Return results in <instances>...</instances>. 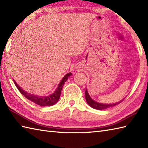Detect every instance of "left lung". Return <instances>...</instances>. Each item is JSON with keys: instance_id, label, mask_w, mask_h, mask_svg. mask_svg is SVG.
<instances>
[{"instance_id": "8db88e82", "label": "left lung", "mask_w": 148, "mask_h": 148, "mask_svg": "<svg viewBox=\"0 0 148 148\" xmlns=\"http://www.w3.org/2000/svg\"><path fill=\"white\" fill-rule=\"evenodd\" d=\"M85 98H86V100L87 103H88V105L92 107L93 109H99V110H102V109H108L109 108H111L112 106H114L118 104V103H121L123 100H121V102H119L117 103H99V102H97L95 100H93L91 97H90L88 93V91L87 90H86L85 91Z\"/></svg>"}]
</instances>
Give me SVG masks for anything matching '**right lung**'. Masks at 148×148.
<instances>
[{
    "label": "right lung",
    "mask_w": 148,
    "mask_h": 148,
    "mask_svg": "<svg viewBox=\"0 0 148 148\" xmlns=\"http://www.w3.org/2000/svg\"><path fill=\"white\" fill-rule=\"evenodd\" d=\"M71 72L66 74L65 76L63 77V79L60 81V83H59L58 87L56 88V89L54 92V93H53L51 95H49L48 96H38L27 93L23 89H21V88L18 85L17 83H16V81L14 79L13 81L16 86L17 87L18 90L20 91L22 95H24V97H26L27 99L31 100L32 102L40 106H50L55 104V103H56L58 101L60 97L62 87L64 86L66 81L68 79V77L71 76Z\"/></svg>",
    "instance_id": "add662e5"
}]
</instances>
